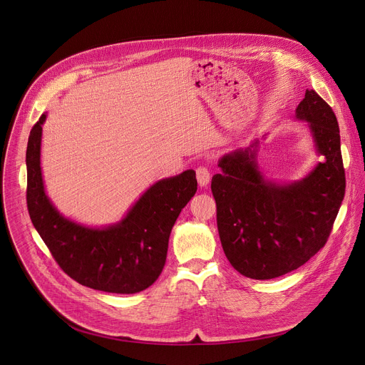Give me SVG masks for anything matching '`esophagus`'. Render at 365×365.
<instances>
[{"mask_svg":"<svg viewBox=\"0 0 365 365\" xmlns=\"http://www.w3.org/2000/svg\"><path fill=\"white\" fill-rule=\"evenodd\" d=\"M196 179H197V183L200 187H206L207 185H210L211 182V172L205 166H200L196 169Z\"/></svg>","mask_w":365,"mask_h":365,"instance_id":"1","label":"esophagus"}]
</instances>
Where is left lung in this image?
Wrapping results in <instances>:
<instances>
[{"label":"left lung","instance_id":"1","mask_svg":"<svg viewBox=\"0 0 365 365\" xmlns=\"http://www.w3.org/2000/svg\"><path fill=\"white\" fill-rule=\"evenodd\" d=\"M317 153L312 172L293 183L267 180L257 163L259 141L220 159L212 178L217 224L231 266L245 277L269 280L303 266L325 244L345 195V170L336 117L307 89L296 108Z\"/></svg>","mask_w":365,"mask_h":365}]
</instances>
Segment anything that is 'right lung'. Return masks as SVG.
Listing matches in <instances>:
<instances>
[{"label":"right lung","mask_w":365,"mask_h":365,"mask_svg":"<svg viewBox=\"0 0 365 365\" xmlns=\"http://www.w3.org/2000/svg\"><path fill=\"white\" fill-rule=\"evenodd\" d=\"M43 114L30 131L27 165V207L31 222L61 269L82 286L131 294L160 276L172 228L196 193L195 170L151 185L114 225L92 228L65 218L46 195L40 145Z\"/></svg>","instance_id":"obj_1"}]
</instances>
